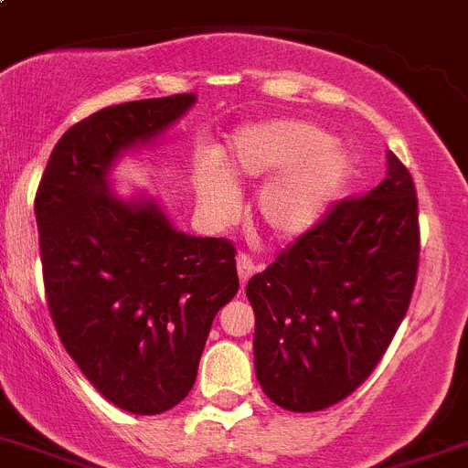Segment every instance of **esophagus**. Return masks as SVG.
<instances>
[{
  "instance_id": "34e87169",
  "label": "esophagus",
  "mask_w": 468,
  "mask_h": 468,
  "mask_svg": "<svg viewBox=\"0 0 468 468\" xmlns=\"http://www.w3.org/2000/svg\"><path fill=\"white\" fill-rule=\"evenodd\" d=\"M237 271H239V281H241V287L246 285L248 278L252 276V271H255V264H252V260L248 255H239L237 257Z\"/></svg>"
}]
</instances>
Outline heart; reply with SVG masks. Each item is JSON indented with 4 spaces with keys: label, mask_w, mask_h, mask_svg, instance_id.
Instances as JSON below:
<instances>
[{
    "label": "heart",
    "mask_w": 468,
    "mask_h": 468,
    "mask_svg": "<svg viewBox=\"0 0 468 468\" xmlns=\"http://www.w3.org/2000/svg\"><path fill=\"white\" fill-rule=\"evenodd\" d=\"M348 150L323 127L303 120H264L239 127L227 145V169L211 166L199 197L213 213L237 204L239 183H262L257 222L276 239H297L318 225L350 181Z\"/></svg>",
    "instance_id": "obj_1"
}]
</instances>
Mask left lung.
<instances>
[{
  "label": "left lung",
  "mask_w": 468,
  "mask_h": 468,
  "mask_svg": "<svg viewBox=\"0 0 468 468\" xmlns=\"http://www.w3.org/2000/svg\"><path fill=\"white\" fill-rule=\"evenodd\" d=\"M418 257L413 178L388 150L378 187L338 201L248 281L255 374L269 399L313 413L357 389L409 311Z\"/></svg>",
  "instance_id": "8db88e82"
}]
</instances>
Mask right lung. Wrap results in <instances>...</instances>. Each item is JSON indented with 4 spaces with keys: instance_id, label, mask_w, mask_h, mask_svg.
<instances>
[{
    "instance_id": "right-lung-1",
    "label": "right lung",
    "mask_w": 468,
    "mask_h": 468,
    "mask_svg": "<svg viewBox=\"0 0 468 468\" xmlns=\"http://www.w3.org/2000/svg\"><path fill=\"white\" fill-rule=\"evenodd\" d=\"M195 101H127L76 122L34 201L62 346L104 399L134 415L186 399L213 318L239 292L229 241L176 229L157 197L118 195L111 181L122 157L155 145Z\"/></svg>"
}]
</instances>
